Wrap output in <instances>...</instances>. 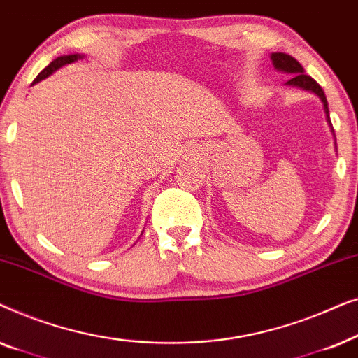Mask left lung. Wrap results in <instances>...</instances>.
Masks as SVG:
<instances>
[{"label":"left lung","instance_id":"1","mask_svg":"<svg viewBox=\"0 0 358 358\" xmlns=\"http://www.w3.org/2000/svg\"><path fill=\"white\" fill-rule=\"evenodd\" d=\"M272 63L275 65L277 70H282V71H287V73H292L293 78L290 81H288V85H293V86H300L303 90H308V91H313L316 92L317 96L321 97L322 104H324V112H326V119L329 122L331 125V119H329V109H327V101H326V96H324V91H322V87L317 85V83L313 80L311 76L305 75V70H303V66L298 63L295 58L287 55V53H282V52H277V53H272ZM332 127V125H331ZM334 131V130H332Z\"/></svg>","mask_w":358,"mask_h":358}]
</instances>
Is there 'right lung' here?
Returning <instances> with one entry per match:
<instances>
[{"instance_id":"obj_1","label":"right lung","mask_w":358,"mask_h":358,"mask_svg":"<svg viewBox=\"0 0 358 358\" xmlns=\"http://www.w3.org/2000/svg\"><path fill=\"white\" fill-rule=\"evenodd\" d=\"M78 58H80V55H63V57H58V58H55V60H53V62L50 63V65H48L47 68H43V70H42L41 73H38L36 80L32 81V85H36V83L42 81L43 78L50 76L53 71L58 70V68L63 66V65H66V63H71V62H75V60H78Z\"/></svg>"}]
</instances>
